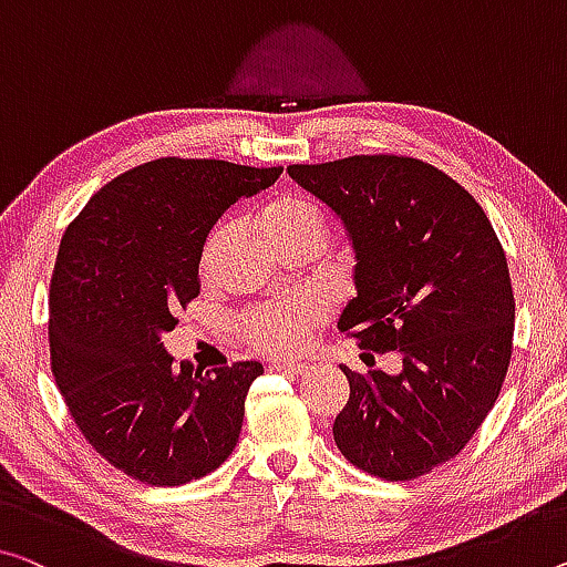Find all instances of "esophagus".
I'll use <instances>...</instances> for the list:
<instances>
[{"label": "esophagus", "instance_id": "1", "mask_svg": "<svg viewBox=\"0 0 567 567\" xmlns=\"http://www.w3.org/2000/svg\"><path fill=\"white\" fill-rule=\"evenodd\" d=\"M271 370L274 372H281V374H291V378H301V374H307L309 372V364H284V362H278V364H271Z\"/></svg>", "mask_w": 567, "mask_h": 567}]
</instances>
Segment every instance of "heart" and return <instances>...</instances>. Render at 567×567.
Returning <instances> with one entry per match:
<instances>
[{
  "label": "heart",
  "mask_w": 567,
  "mask_h": 567,
  "mask_svg": "<svg viewBox=\"0 0 567 567\" xmlns=\"http://www.w3.org/2000/svg\"><path fill=\"white\" fill-rule=\"evenodd\" d=\"M260 230L271 240V246L301 238L321 240L324 238V215H321L319 205L307 197L281 195L271 199L260 213ZM220 240L223 230H215L205 246V264L213 258ZM324 311V303L313 299V296L284 303H266V307L250 309L240 319V329L243 337L256 350L284 357L301 350L307 332L313 324H319Z\"/></svg>",
  "instance_id": "obj_1"
}]
</instances>
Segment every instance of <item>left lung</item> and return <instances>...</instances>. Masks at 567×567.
Listing matches in <instances>:
<instances>
[{"instance_id":"left-lung-1","label":"left lung","mask_w":567,"mask_h":567,"mask_svg":"<svg viewBox=\"0 0 567 567\" xmlns=\"http://www.w3.org/2000/svg\"><path fill=\"white\" fill-rule=\"evenodd\" d=\"M291 179L342 220L357 296L337 327L403 370H339L350 400L334 421L342 456L411 482L454 458L499 398L515 293L482 205L421 159L395 154L291 164Z\"/></svg>"}]
</instances>
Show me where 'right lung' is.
Returning <instances> with one entry per match:
<instances>
[{
    "instance_id": "obj_1",
    "label": "right lung",
    "mask_w": 567,
    "mask_h": 567,
    "mask_svg": "<svg viewBox=\"0 0 567 567\" xmlns=\"http://www.w3.org/2000/svg\"><path fill=\"white\" fill-rule=\"evenodd\" d=\"M281 172L164 156L109 182L68 225L50 281V364L75 425L118 472L179 486L233 454L264 364L174 368L162 334L199 293L213 225Z\"/></svg>"
}]
</instances>
